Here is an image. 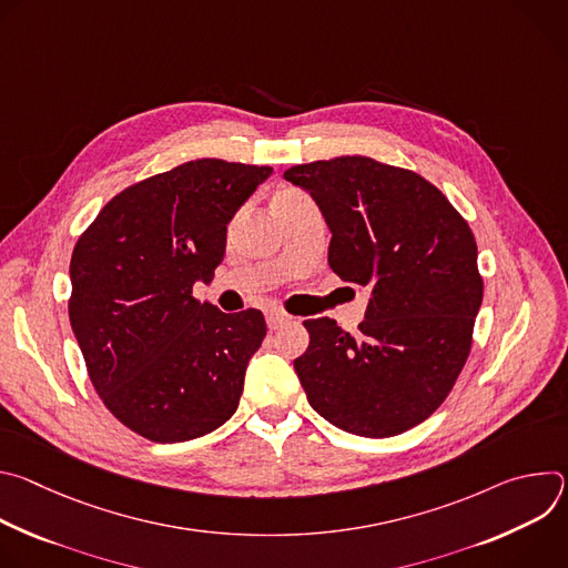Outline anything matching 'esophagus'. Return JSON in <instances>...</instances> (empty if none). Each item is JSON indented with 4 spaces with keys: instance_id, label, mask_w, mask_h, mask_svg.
I'll return each mask as SVG.
<instances>
[{
    "instance_id": "1",
    "label": "esophagus",
    "mask_w": 568,
    "mask_h": 568,
    "mask_svg": "<svg viewBox=\"0 0 568 568\" xmlns=\"http://www.w3.org/2000/svg\"><path fill=\"white\" fill-rule=\"evenodd\" d=\"M265 318H267L270 331H278V328L285 326V323H287L292 316L285 314V312H281V310H270V312L265 314Z\"/></svg>"
}]
</instances>
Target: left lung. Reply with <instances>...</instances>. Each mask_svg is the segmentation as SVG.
<instances>
[{
  "mask_svg": "<svg viewBox=\"0 0 568 568\" xmlns=\"http://www.w3.org/2000/svg\"><path fill=\"white\" fill-rule=\"evenodd\" d=\"M310 193L333 237L331 270L371 290L353 337L307 318L294 371L331 425L386 438L427 420L452 390L483 301L476 242L449 200L420 175L371 156H335L283 175Z\"/></svg>",
  "mask_w": 568,
  "mask_h": 568,
  "instance_id": "left-lung-1",
  "label": "left lung"
}]
</instances>
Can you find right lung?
Listing matches in <instances>:
<instances>
[{
	"label": "right lung",
	"instance_id": "1",
	"mask_svg": "<svg viewBox=\"0 0 568 568\" xmlns=\"http://www.w3.org/2000/svg\"><path fill=\"white\" fill-rule=\"evenodd\" d=\"M270 166L195 159L116 197L78 237L69 321L112 416L152 443H184L237 409L261 310L193 298L224 258L226 226Z\"/></svg>",
	"mask_w": 568,
	"mask_h": 568
}]
</instances>
